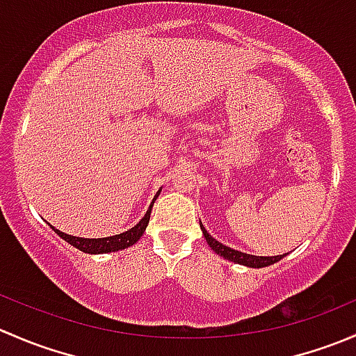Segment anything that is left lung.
Here are the masks:
<instances>
[{
    "label": "left lung",
    "mask_w": 356,
    "mask_h": 356,
    "mask_svg": "<svg viewBox=\"0 0 356 356\" xmlns=\"http://www.w3.org/2000/svg\"><path fill=\"white\" fill-rule=\"evenodd\" d=\"M200 227L211 250H213L218 257L225 258V260L229 261H234V264L245 265V267H250V268H264V267H268V265L277 264L279 260H282V258L286 257V254H275V257H257V254H248V253H243V251L232 250V248L218 243L213 236H210V232L203 227V224H200Z\"/></svg>",
    "instance_id": "8db88e82"
}]
</instances>
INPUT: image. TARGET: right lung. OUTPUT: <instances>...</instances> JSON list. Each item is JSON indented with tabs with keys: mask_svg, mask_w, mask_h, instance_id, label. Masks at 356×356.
<instances>
[{
	"mask_svg": "<svg viewBox=\"0 0 356 356\" xmlns=\"http://www.w3.org/2000/svg\"><path fill=\"white\" fill-rule=\"evenodd\" d=\"M160 191H161V189H160ZM160 191H158L156 195H155V198H153L152 204H149V208H148V211H146V213H145V217H143L141 220H139L138 224L134 225V227H131V229H129V231L122 232V234L108 236V238L89 239V238H77V236L65 234V232L58 231V229H55V227H53V225H49V227H51L53 231H55L56 234L60 236V238L65 239L68 245H72L74 248H77V250L84 251V253L102 254V253H111V251L125 250V248H129V246L134 245V243H138L139 238H141V236L145 234L146 227H148L149 215H152L153 203H155L158 196H160Z\"/></svg>",
	"mask_w": 356,
	"mask_h": 356,
	"instance_id": "obj_1",
	"label": "right lung"
}]
</instances>
